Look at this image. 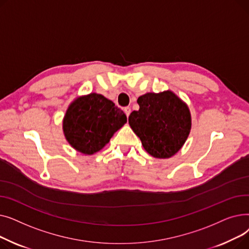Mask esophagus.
Here are the masks:
<instances>
[{"mask_svg": "<svg viewBox=\"0 0 249 249\" xmlns=\"http://www.w3.org/2000/svg\"><path fill=\"white\" fill-rule=\"evenodd\" d=\"M124 112H125V114H126V116L129 117L130 113H131V109H130V107H125V108H124Z\"/></svg>", "mask_w": 249, "mask_h": 249, "instance_id": "esophagus-1", "label": "esophagus"}]
</instances>
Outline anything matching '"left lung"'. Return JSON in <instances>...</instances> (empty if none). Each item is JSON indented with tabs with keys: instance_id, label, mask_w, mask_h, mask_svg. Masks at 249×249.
Returning <instances> with one entry per match:
<instances>
[{
	"instance_id": "obj_1",
	"label": "left lung",
	"mask_w": 249,
	"mask_h": 249,
	"mask_svg": "<svg viewBox=\"0 0 249 249\" xmlns=\"http://www.w3.org/2000/svg\"><path fill=\"white\" fill-rule=\"evenodd\" d=\"M139 110L128 121L144 149L156 159H169L186 142L192 127L187 104L171 90L138 98Z\"/></svg>"
}]
</instances>
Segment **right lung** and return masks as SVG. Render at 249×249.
I'll return each mask as SVG.
<instances>
[{
  "mask_svg": "<svg viewBox=\"0 0 249 249\" xmlns=\"http://www.w3.org/2000/svg\"><path fill=\"white\" fill-rule=\"evenodd\" d=\"M126 122V115L112 101L91 93L75 99L70 105L62 129L75 150L90 155L106 145Z\"/></svg>",
  "mask_w": 249,
  "mask_h": 249,
  "instance_id": "1",
  "label": "right lung"
}]
</instances>
